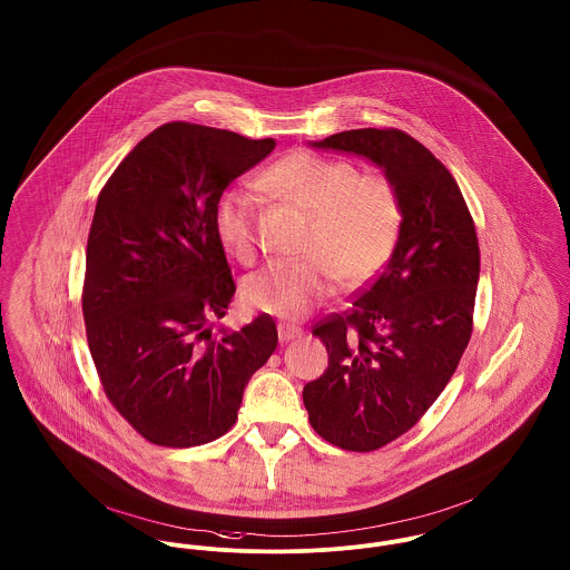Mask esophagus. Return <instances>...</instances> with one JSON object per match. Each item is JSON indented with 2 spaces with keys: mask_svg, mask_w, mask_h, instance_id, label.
Instances as JSON below:
<instances>
[{
  "mask_svg": "<svg viewBox=\"0 0 570 570\" xmlns=\"http://www.w3.org/2000/svg\"><path fill=\"white\" fill-rule=\"evenodd\" d=\"M301 335H303L301 328L289 326V324H278V340H281V343L294 342V340H298Z\"/></svg>",
  "mask_w": 570,
  "mask_h": 570,
  "instance_id": "esophagus-1",
  "label": "esophagus"
}]
</instances>
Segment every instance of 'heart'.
I'll use <instances>...</instances> for the list:
<instances>
[{"instance_id":"1","label":"heart","mask_w":570,"mask_h":570,"mask_svg":"<svg viewBox=\"0 0 570 570\" xmlns=\"http://www.w3.org/2000/svg\"><path fill=\"white\" fill-rule=\"evenodd\" d=\"M264 184L285 203L308 214L303 259H274L246 278L248 308L298 320L326 301L342 278L347 289L370 283L395 250L402 230V200L393 181L363 173L352 161L294 151L269 166ZM218 239L239 264L259 255L257 212L242 190L220 196L214 212Z\"/></svg>"}]
</instances>
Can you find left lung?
<instances>
[{
  "label": "left lung",
  "mask_w": 570,
  "mask_h": 570,
  "mask_svg": "<svg viewBox=\"0 0 570 570\" xmlns=\"http://www.w3.org/2000/svg\"><path fill=\"white\" fill-rule=\"evenodd\" d=\"M317 149L363 155L402 200L391 259L352 308L313 326L326 372L304 384L313 430L347 452H374L409 432L454 376L473 333L480 246L452 173L402 129H350Z\"/></svg>",
  "instance_id": "obj_1"
}]
</instances>
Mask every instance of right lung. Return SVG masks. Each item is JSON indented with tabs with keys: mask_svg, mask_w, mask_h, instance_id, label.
<instances>
[{
	"mask_svg": "<svg viewBox=\"0 0 570 570\" xmlns=\"http://www.w3.org/2000/svg\"><path fill=\"white\" fill-rule=\"evenodd\" d=\"M274 147L166 122L99 191L81 289L86 340L108 400L149 443L194 448L227 434L244 386L276 350L266 313L212 331L235 294L216 205Z\"/></svg>",
	"mask_w": 570,
	"mask_h": 570,
	"instance_id": "obj_1",
	"label": "right lung"
}]
</instances>
